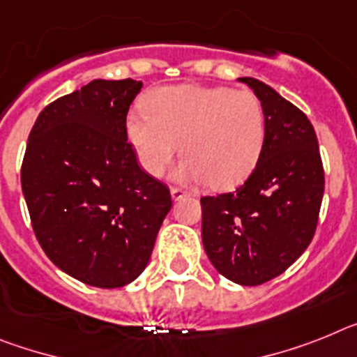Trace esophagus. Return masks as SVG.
Returning <instances> with one entry per match:
<instances>
[{
  "label": "esophagus",
  "instance_id": "34e87169",
  "mask_svg": "<svg viewBox=\"0 0 357 357\" xmlns=\"http://www.w3.org/2000/svg\"><path fill=\"white\" fill-rule=\"evenodd\" d=\"M170 196H172V199H174V201H178V199H181V197L187 196V192L183 190V188L172 187V188H170Z\"/></svg>",
  "mask_w": 357,
  "mask_h": 357
}]
</instances>
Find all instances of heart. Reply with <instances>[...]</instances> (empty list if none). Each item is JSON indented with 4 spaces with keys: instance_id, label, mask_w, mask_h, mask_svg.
<instances>
[{
    "instance_id": "b5f03b06",
    "label": "heart",
    "mask_w": 357,
    "mask_h": 357,
    "mask_svg": "<svg viewBox=\"0 0 357 357\" xmlns=\"http://www.w3.org/2000/svg\"><path fill=\"white\" fill-rule=\"evenodd\" d=\"M147 113L127 114L126 135L142 169L160 178L181 151V181L234 188L252 174L266 142V113L250 89L181 84L153 91Z\"/></svg>"
}]
</instances>
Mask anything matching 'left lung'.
Listing matches in <instances>:
<instances>
[{"mask_svg": "<svg viewBox=\"0 0 357 357\" xmlns=\"http://www.w3.org/2000/svg\"><path fill=\"white\" fill-rule=\"evenodd\" d=\"M266 113V142L250 178L235 192L201 197L204 252L213 268L241 286L286 271L314 237L325 174L314 127L305 113L252 77Z\"/></svg>", "mask_w": 357, "mask_h": 357, "instance_id": "left-lung-1", "label": "left lung"}]
</instances>
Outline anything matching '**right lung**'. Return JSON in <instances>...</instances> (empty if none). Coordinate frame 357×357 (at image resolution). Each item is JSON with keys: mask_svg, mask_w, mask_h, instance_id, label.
Instances as JSON below:
<instances>
[{"mask_svg": "<svg viewBox=\"0 0 357 357\" xmlns=\"http://www.w3.org/2000/svg\"><path fill=\"white\" fill-rule=\"evenodd\" d=\"M140 80H93L39 113L21 165L33 234L48 259L88 286L113 289L145 269L172 206L127 142Z\"/></svg>", "mask_w": 357, "mask_h": 357, "instance_id": "obj_1", "label": "right lung"}]
</instances>
